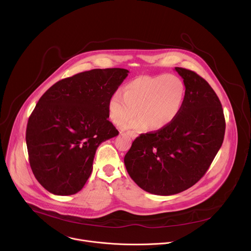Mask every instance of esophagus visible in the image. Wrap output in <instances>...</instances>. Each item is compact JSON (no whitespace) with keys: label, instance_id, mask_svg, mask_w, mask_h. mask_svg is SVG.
Listing matches in <instances>:
<instances>
[{"label":"esophagus","instance_id":"34e87169","mask_svg":"<svg viewBox=\"0 0 251 251\" xmlns=\"http://www.w3.org/2000/svg\"><path fill=\"white\" fill-rule=\"evenodd\" d=\"M127 135H128L130 138H132V139H134V138H136V137H137V134H136L135 132H133V131L127 132Z\"/></svg>","mask_w":251,"mask_h":251}]
</instances>
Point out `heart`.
Here are the masks:
<instances>
[{
    "mask_svg": "<svg viewBox=\"0 0 251 251\" xmlns=\"http://www.w3.org/2000/svg\"><path fill=\"white\" fill-rule=\"evenodd\" d=\"M185 98L186 86L177 75H143L130 80L124 93L117 90L110 96L108 113L114 124L122 125L138 112L125 129L161 130L181 113Z\"/></svg>",
    "mask_w": 251,
    "mask_h": 251,
    "instance_id": "b5f03b06",
    "label": "heart"
}]
</instances>
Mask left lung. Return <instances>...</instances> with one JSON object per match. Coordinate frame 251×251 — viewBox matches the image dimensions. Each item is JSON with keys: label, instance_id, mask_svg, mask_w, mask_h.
<instances>
[{"label": "left lung", "instance_id": "8db88e82", "mask_svg": "<svg viewBox=\"0 0 251 251\" xmlns=\"http://www.w3.org/2000/svg\"><path fill=\"white\" fill-rule=\"evenodd\" d=\"M175 69L186 86L181 113L166 128L137 137L124 157L132 180L158 196L178 194L199 182L226 131L222 103L210 85L192 70Z\"/></svg>", "mask_w": 251, "mask_h": 251}]
</instances>
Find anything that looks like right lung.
<instances>
[{
	"label": "right lung",
	"instance_id": "1",
	"mask_svg": "<svg viewBox=\"0 0 251 251\" xmlns=\"http://www.w3.org/2000/svg\"><path fill=\"white\" fill-rule=\"evenodd\" d=\"M129 71L92 69L59 80L30 114L25 141L31 171L50 193H78L102 142L119 134L108 120V101Z\"/></svg>",
	"mask_w": 251,
	"mask_h": 251
}]
</instances>
